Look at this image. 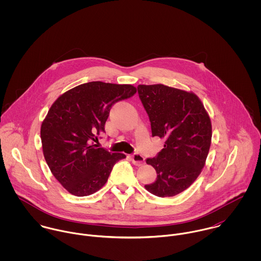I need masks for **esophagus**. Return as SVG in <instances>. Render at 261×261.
Instances as JSON below:
<instances>
[{"instance_id": "34e87169", "label": "esophagus", "mask_w": 261, "mask_h": 261, "mask_svg": "<svg viewBox=\"0 0 261 261\" xmlns=\"http://www.w3.org/2000/svg\"><path fill=\"white\" fill-rule=\"evenodd\" d=\"M130 159H132L133 164L136 165V166H138V167L144 165V163H145V158H144L142 154H140V153H134V154H132V155H130Z\"/></svg>"}]
</instances>
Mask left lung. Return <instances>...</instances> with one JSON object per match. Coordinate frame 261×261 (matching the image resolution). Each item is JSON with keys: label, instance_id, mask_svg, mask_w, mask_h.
I'll return each mask as SVG.
<instances>
[{"label": "left lung", "instance_id": "1", "mask_svg": "<svg viewBox=\"0 0 261 261\" xmlns=\"http://www.w3.org/2000/svg\"><path fill=\"white\" fill-rule=\"evenodd\" d=\"M148 112L152 137L165 140L155 158L147 159L156 180L145 188L158 197H173L191 186L201 174L211 146L212 124L200 98L164 84L138 86Z\"/></svg>", "mask_w": 261, "mask_h": 261}]
</instances>
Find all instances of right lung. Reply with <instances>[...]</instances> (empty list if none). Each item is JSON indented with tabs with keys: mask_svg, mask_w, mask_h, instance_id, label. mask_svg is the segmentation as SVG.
<instances>
[{
	"mask_svg": "<svg viewBox=\"0 0 261 261\" xmlns=\"http://www.w3.org/2000/svg\"><path fill=\"white\" fill-rule=\"evenodd\" d=\"M136 92L130 84L92 81L69 89L51 106L41 124L43 154L53 176L70 194L83 197L97 192L114 164L126 158L91 141L106 133L112 106Z\"/></svg>",
	"mask_w": 261,
	"mask_h": 261,
	"instance_id": "obj_1",
	"label": "right lung"
}]
</instances>
